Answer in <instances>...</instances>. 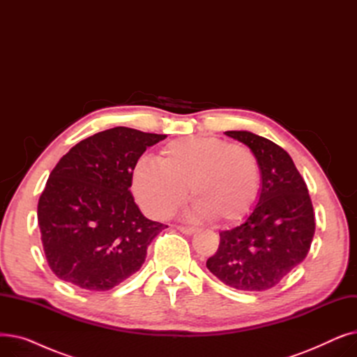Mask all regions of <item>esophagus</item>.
<instances>
[{"label":"esophagus","instance_id":"34e87169","mask_svg":"<svg viewBox=\"0 0 357 357\" xmlns=\"http://www.w3.org/2000/svg\"><path fill=\"white\" fill-rule=\"evenodd\" d=\"M178 230L182 231L183 234H194L197 231V229L191 226H178Z\"/></svg>","mask_w":357,"mask_h":357}]
</instances>
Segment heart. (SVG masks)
I'll list each match as a JSON object with an SVG mask.
<instances>
[{
    "instance_id": "obj_1",
    "label": "heart",
    "mask_w": 357,
    "mask_h": 357,
    "mask_svg": "<svg viewBox=\"0 0 357 357\" xmlns=\"http://www.w3.org/2000/svg\"><path fill=\"white\" fill-rule=\"evenodd\" d=\"M195 199L192 214L218 222L245 218L257 198L259 165L252 150L217 137L191 136L169 142L159 163L139 159L131 171V190L156 218L171 217L186 197Z\"/></svg>"
}]
</instances>
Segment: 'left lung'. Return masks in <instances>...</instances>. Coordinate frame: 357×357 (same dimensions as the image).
<instances>
[{
    "instance_id": "1",
    "label": "left lung",
    "mask_w": 357,
    "mask_h": 357,
    "mask_svg": "<svg viewBox=\"0 0 357 357\" xmlns=\"http://www.w3.org/2000/svg\"><path fill=\"white\" fill-rule=\"evenodd\" d=\"M257 159L261 188L257 204L237 227L220 233L207 260L222 284L249 292L273 288L307 257L315 231L312 202L291 156L250 131H226Z\"/></svg>"
}]
</instances>
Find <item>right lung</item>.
Masks as SVG:
<instances>
[{
	"label": "right lung",
	"mask_w": 357,
	"mask_h": 357,
	"mask_svg": "<svg viewBox=\"0 0 357 357\" xmlns=\"http://www.w3.org/2000/svg\"><path fill=\"white\" fill-rule=\"evenodd\" d=\"M166 135L114 127L93 135L58 162L37 205L52 272L86 291H108L136 273L167 226L146 218L130 192L131 171Z\"/></svg>",
	"instance_id": "right-lung-1"
}]
</instances>
